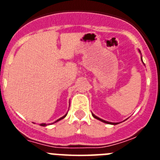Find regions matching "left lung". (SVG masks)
I'll return each mask as SVG.
<instances>
[{
	"mask_svg": "<svg viewBox=\"0 0 160 160\" xmlns=\"http://www.w3.org/2000/svg\"><path fill=\"white\" fill-rule=\"evenodd\" d=\"M92 115H93V117H94V118H97V119L100 120V121H102V122H105V123H108V124H113V125H116V124H118V123H117V122H107V121H105V120L101 119V118H98V117L95 116V115H94V114H92Z\"/></svg>",
	"mask_w": 160,
	"mask_h": 160,
	"instance_id": "left-lung-1",
	"label": "left lung"
}]
</instances>
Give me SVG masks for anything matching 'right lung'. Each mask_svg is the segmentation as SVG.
<instances>
[{"instance_id": "add662e5", "label": "right lung", "mask_w": 160, "mask_h": 160, "mask_svg": "<svg viewBox=\"0 0 160 160\" xmlns=\"http://www.w3.org/2000/svg\"><path fill=\"white\" fill-rule=\"evenodd\" d=\"M66 116V115H64V116H63V117H62V118H59V119H58L57 121H56V122H58V121H60L61 119H62V118H64ZM40 125L41 126H43V127H44V126H46V123H42V124H40Z\"/></svg>"}]
</instances>
